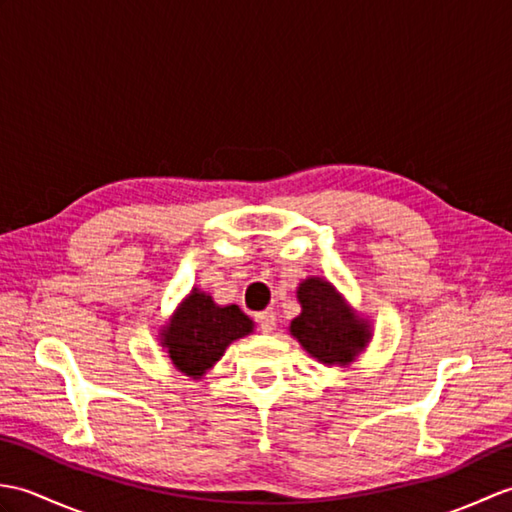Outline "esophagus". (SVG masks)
Wrapping results in <instances>:
<instances>
[{
    "label": "esophagus",
    "instance_id": "34e87169",
    "mask_svg": "<svg viewBox=\"0 0 512 512\" xmlns=\"http://www.w3.org/2000/svg\"><path fill=\"white\" fill-rule=\"evenodd\" d=\"M257 323H259V330H262L264 334H270V332L275 330V325H277L275 312H273V310L259 312V314H257Z\"/></svg>",
    "mask_w": 512,
    "mask_h": 512
}]
</instances>
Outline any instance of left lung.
I'll return each instance as SVG.
<instances>
[{
    "mask_svg": "<svg viewBox=\"0 0 512 512\" xmlns=\"http://www.w3.org/2000/svg\"><path fill=\"white\" fill-rule=\"evenodd\" d=\"M301 314L290 321V334L323 365H350L361 354L372 328L347 306V301L323 277L303 279L297 288Z\"/></svg>",
    "mask_w": 512,
    "mask_h": 512,
    "instance_id": "1",
    "label": "left lung"
}]
</instances>
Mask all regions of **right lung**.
<instances>
[{
	"mask_svg": "<svg viewBox=\"0 0 512 512\" xmlns=\"http://www.w3.org/2000/svg\"><path fill=\"white\" fill-rule=\"evenodd\" d=\"M253 328L255 323L235 303L217 306L211 295L193 288L160 330V343L176 369L200 378L220 361L228 345Z\"/></svg>",
	"mask_w": 512,
	"mask_h": 512,
	"instance_id": "add662e5",
	"label": "right lung"
}]
</instances>
